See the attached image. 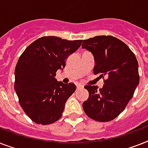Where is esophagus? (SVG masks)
I'll return each mask as SVG.
<instances>
[{"label": "esophagus", "mask_w": 148, "mask_h": 148, "mask_svg": "<svg viewBox=\"0 0 148 148\" xmlns=\"http://www.w3.org/2000/svg\"><path fill=\"white\" fill-rule=\"evenodd\" d=\"M83 88V86H82V85H80V84L77 85V88H78V89H79V88Z\"/></svg>", "instance_id": "esophagus-1"}]
</instances>
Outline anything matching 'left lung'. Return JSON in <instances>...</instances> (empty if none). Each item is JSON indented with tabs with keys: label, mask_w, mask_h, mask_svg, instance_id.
<instances>
[{
	"label": "left lung",
	"mask_w": 148,
	"mask_h": 148,
	"mask_svg": "<svg viewBox=\"0 0 148 148\" xmlns=\"http://www.w3.org/2000/svg\"><path fill=\"white\" fill-rule=\"evenodd\" d=\"M82 48L94 56L95 75L106 77L100 89L85 86L89 95L82 104L84 112L95 121H112L124 111L139 84L138 60L125 42L112 36L84 40Z\"/></svg>",
	"instance_id": "8db88e82"
}]
</instances>
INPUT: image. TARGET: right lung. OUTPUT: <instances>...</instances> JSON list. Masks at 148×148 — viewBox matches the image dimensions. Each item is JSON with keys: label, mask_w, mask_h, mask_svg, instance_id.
Instances as JSON below:
<instances>
[{"label": "right lung", "mask_w": 148, "mask_h": 148, "mask_svg": "<svg viewBox=\"0 0 148 148\" xmlns=\"http://www.w3.org/2000/svg\"><path fill=\"white\" fill-rule=\"evenodd\" d=\"M82 40L42 36L27 47L15 68L14 89L27 116L39 125H49L62 117L67 99L75 91L74 83L55 78L65 60L80 47Z\"/></svg>", "instance_id": "right-lung-1"}]
</instances>
